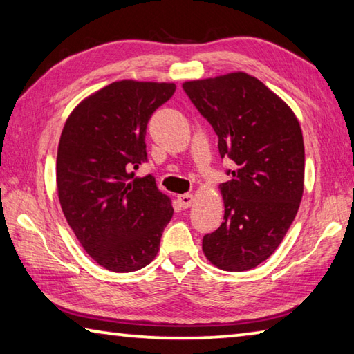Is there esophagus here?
<instances>
[{"instance_id":"esophagus-1","label":"esophagus","mask_w":354,"mask_h":354,"mask_svg":"<svg viewBox=\"0 0 354 354\" xmlns=\"http://www.w3.org/2000/svg\"><path fill=\"white\" fill-rule=\"evenodd\" d=\"M194 195L192 194H184V195H179L178 196V201H179V204L183 205L184 209H187V207H190L192 204H194Z\"/></svg>"}]
</instances>
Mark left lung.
Masks as SVG:
<instances>
[{
	"instance_id": "left-lung-1",
	"label": "left lung",
	"mask_w": 354,
	"mask_h": 354,
	"mask_svg": "<svg viewBox=\"0 0 354 354\" xmlns=\"http://www.w3.org/2000/svg\"><path fill=\"white\" fill-rule=\"evenodd\" d=\"M218 136L220 156L234 160L220 185L224 221L204 235L203 252L223 271L241 272L274 254L304 195L305 147L283 100L246 73L183 83Z\"/></svg>"
}]
</instances>
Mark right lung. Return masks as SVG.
<instances>
[{
	"label": "right lung",
	"mask_w": 354,
	"mask_h": 354,
	"mask_svg": "<svg viewBox=\"0 0 354 354\" xmlns=\"http://www.w3.org/2000/svg\"><path fill=\"white\" fill-rule=\"evenodd\" d=\"M175 83L120 80L88 95L63 127L57 192L68 224L91 259L133 272L155 259L173 216L151 175L130 171L147 160V124Z\"/></svg>",
	"instance_id": "1"
}]
</instances>
